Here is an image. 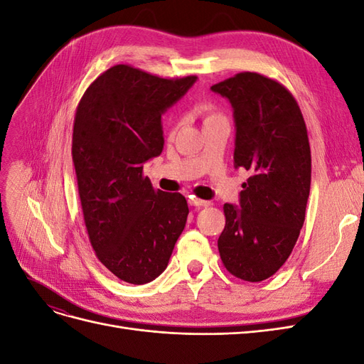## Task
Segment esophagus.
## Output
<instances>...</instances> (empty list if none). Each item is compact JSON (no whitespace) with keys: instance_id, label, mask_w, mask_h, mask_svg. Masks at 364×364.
I'll use <instances>...</instances> for the list:
<instances>
[{"instance_id":"34e87169","label":"esophagus","mask_w":364,"mask_h":364,"mask_svg":"<svg viewBox=\"0 0 364 364\" xmlns=\"http://www.w3.org/2000/svg\"><path fill=\"white\" fill-rule=\"evenodd\" d=\"M190 205H191V206H196V208H202V206H208L209 202L202 200V199H197V197H191V199H190Z\"/></svg>"}]
</instances>
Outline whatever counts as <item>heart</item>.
<instances>
[{
	"instance_id": "obj_1",
	"label": "heart",
	"mask_w": 364,
	"mask_h": 364,
	"mask_svg": "<svg viewBox=\"0 0 364 364\" xmlns=\"http://www.w3.org/2000/svg\"><path fill=\"white\" fill-rule=\"evenodd\" d=\"M199 111H200V114H202V117H203V123H209V121H213V119H215V118L223 117L222 112L218 111V107H217L215 105H213V103H209V102L200 103ZM174 129H176V126L173 127V130H174Z\"/></svg>"
}]
</instances>
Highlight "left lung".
<instances>
[{
  "label": "left lung",
  "mask_w": 364,
  "mask_h": 364,
  "mask_svg": "<svg viewBox=\"0 0 364 364\" xmlns=\"http://www.w3.org/2000/svg\"><path fill=\"white\" fill-rule=\"evenodd\" d=\"M226 97L235 118V167L250 178L240 208L225 203L218 252L234 277L259 282L287 261L305 220L311 185V150L293 94L258 73H238L211 86Z\"/></svg>",
  "instance_id": "obj_1"
}]
</instances>
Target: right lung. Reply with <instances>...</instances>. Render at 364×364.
Wrapping results in <instances>:
<instances>
[{
	"mask_svg": "<svg viewBox=\"0 0 364 364\" xmlns=\"http://www.w3.org/2000/svg\"><path fill=\"white\" fill-rule=\"evenodd\" d=\"M196 79H164L119 63L77 105L73 162L87 237L98 261L124 282L158 278L185 228V197L153 188L142 164L161 155V115Z\"/></svg>",
	"mask_w": 364,
	"mask_h": 364,
	"instance_id": "obj_1",
	"label": "right lung"
}]
</instances>
